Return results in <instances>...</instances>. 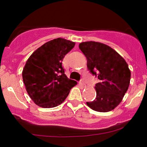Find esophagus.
Masks as SVG:
<instances>
[{
  "mask_svg": "<svg viewBox=\"0 0 147 147\" xmlns=\"http://www.w3.org/2000/svg\"><path fill=\"white\" fill-rule=\"evenodd\" d=\"M80 84L82 86H83V87H85V84H84V81H83L82 80H80Z\"/></svg>",
  "mask_w": 147,
  "mask_h": 147,
  "instance_id": "esophagus-1",
  "label": "esophagus"
}]
</instances>
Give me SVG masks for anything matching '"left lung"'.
Wrapping results in <instances>:
<instances>
[{
	"instance_id": "8db88e82",
	"label": "left lung",
	"mask_w": 147,
	"mask_h": 147,
	"mask_svg": "<svg viewBox=\"0 0 147 147\" xmlns=\"http://www.w3.org/2000/svg\"><path fill=\"white\" fill-rule=\"evenodd\" d=\"M79 48L87 60V67L99 79L95 84L96 98L86 102L97 112L114 110L122 101L129 88L131 71L127 63L110 46L95 41H85Z\"/></svg>"
}]
</instances>
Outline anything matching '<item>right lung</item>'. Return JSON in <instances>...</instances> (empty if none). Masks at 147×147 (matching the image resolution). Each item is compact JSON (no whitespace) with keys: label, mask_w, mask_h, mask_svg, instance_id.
<instances>
[{"label":"right lung","mask_w":147,"mask_h":147,"mask_svg":"<svg viewBox=\"0 0 147 147\" xmlns=\"http://www.w3.org/2000/svg\"><path fill=\"white\" fill-rule=\"evenodd\" d=\"M75 43L57 38L37 48L27 60L22 71L24 84L28 95L37 106L54 108L62 104L71 88L77 84L65 74V56Z\"/></svg>","instance_id":"right-lung-1"}]
</instances>
